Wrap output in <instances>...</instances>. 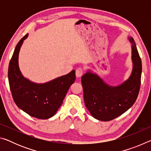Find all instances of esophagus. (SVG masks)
<instances>
[{
    "instance_id": "1",
    "label": "esophagus",
    "mask_w": 151,
    "mask_h": 151,
    "mask_svg": "<svg viewBox=\"0 0 151 151\" xmlns=\"http://www.w3.org/2000/svg\"><path fill=\"white\" fill-rule=\"evenodd\" d=\"M84 70L82 68L78 67L76 68V77H81V76L83 75Z\"/></svg>"
}]
</instances>
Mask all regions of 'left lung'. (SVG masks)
<instances>
[{"label": "left lung", "instance_id": "8db88e82", "mask_svg": "<svg viewBox=\"0 0 151 151\" xmlns=\"http://www.w3.org/2000/svg\"><path fill=\"white\" fill-rule=\"evenodd\" d=\"M132 43L133 68L127 81L121 85L111 86L96 74L87 72L81 78L86 107L94 118L109 121L119 116L133 105L139 95L142 73L141 59L134 40Z\"/></svg>", "mask_w": 151, "mask_h": 151}]
</instances>
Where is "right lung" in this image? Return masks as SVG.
I'll return each instance as SVG.
<instances>
[{
  "instance_id": "obj_1",
  "label": "right lung",
  "mask_w": 151,
  "mask_h": 151,
  "mask_svg": "<svg viewBox=\"0 0 151 151\" xmlns=\"http://www.w3.org/2000/svg\"><path fill=\"white\" fill-rule=\"evenodd\" d=\"M27 34L18 42L10 61L9 86L17 106L30 116L47 119L54 116L62 104L68 88L75 81V70L44 84H35L23 77L19 66L20 48Z\"/></svg>"
}]
</instances>
